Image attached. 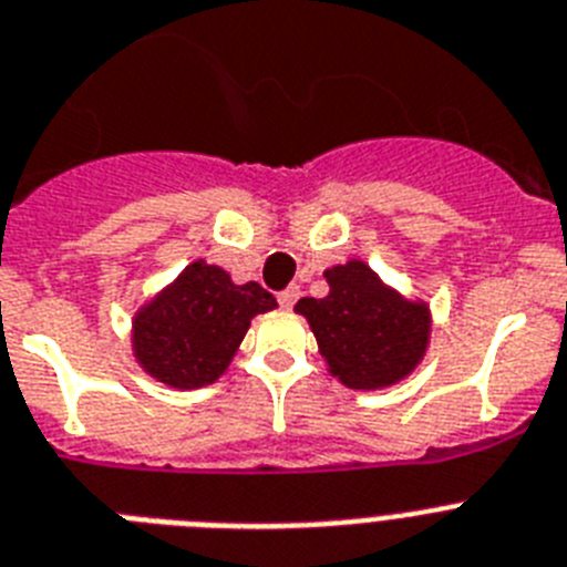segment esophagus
Masks as SVG:
<instances>
[{"label":"esophagus","instance_id":"obj_1","mask_svg":"<svg viewBox=\"0 0 567 567\" xmlns=\"http://www.w3.org/2000/svg\"><path fill=\"white\" fill-rule=\"evenodd\" d=\"M298 298H301V287H289L278 295V303L284 309H292L298 303Z\"/></svg>","mask_w":567,"mask_h":567}]
</instances>
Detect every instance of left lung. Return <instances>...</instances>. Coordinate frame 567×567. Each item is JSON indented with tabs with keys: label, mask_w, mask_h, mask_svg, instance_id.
<instances>
[{
	"label": "left lung",
	"mask_w": 567,
	"mask_h": 567,
	"mask_svg": "<svg viewBox=\"0 0 567 567\" xmlns=\"http://www.w3.org/2000/svg\"><path fill=\"white\" fill-rule=\"evenodd\" d=\"M330 292L301 298L295 312L307 318L332 379L352 390H384L422 364L433 332L427 301L404 298L364 260H347L323 272Z\"/></svg>",
	"instance_id": "left-lung-1"
}]
</instances>
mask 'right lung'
Returning <instances> with one entry per match:
<instances>
[{
  "label": "right lung",
  "mask_w": 567,
  "mask_h": 567,
  "mask_svg": "<svg viewBox=\"0 0 567 567\" xmlns=\"http://www.w3.org/2000/svg\"><path fill=\"white\" fill-rule=\"evenodd\" d=\"M278 307L260 284H235L224 266L192 260L132 318L134 361L159 384H215L244 341L251 318Z\"/></svg>",
  "instance_id": "1"
}]
</instances>
